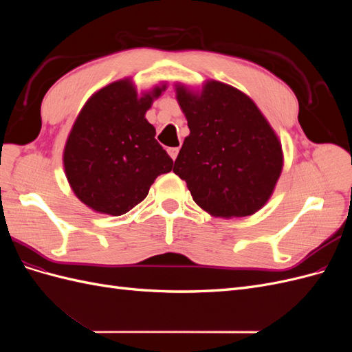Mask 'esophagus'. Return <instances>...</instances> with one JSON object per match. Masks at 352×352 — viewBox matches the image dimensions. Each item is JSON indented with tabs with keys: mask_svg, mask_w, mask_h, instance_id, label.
I'll use <instances>...</instances> for the list:
<instances>
[{
	"mask_svg": "<svg viewBox=\"0 0 352 352\" xmlns=\"http://www.w3.org/2000/svg\"><path fill=\"white\" fill-rule=\"evenodd\" d=\"M167 153H168V155L172 157L173 160H176V157H177V154H179V146H173V148H168L167 150Z\"/></svg>",
	"mask_w": 352,
	"mask_h": 352,
	"instance_id": "obj_1",
	"label": "esophagus"
}]
</instances>
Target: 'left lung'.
<instances>
[{
  "label": "left lung",
  "mask_w": 352,
  "mask_h": 352,
  "mask_svg": "<svg viewBox=\"0 0 352 352\" xmlns=\"http://www.w3.org/2000/svg\"><path fill=\"white\" fill-rule=\"evenodd\" d=\"M189 127L173 172L216 217H245L270 198L282 172L278 136L247 95L208 82L199 97L177 88Z\"/></svg>",
  "instance_id": "1"
}]
</instances>
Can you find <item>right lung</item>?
I'll list each match as a JSON object with an SVG mask.
<instances>
[{"mask_svg":"<svg viewBox=\"0 0 352 352\" xmlns=\"http://www.w3.org/2000/svg\"><path fill=\"white\" fill-rule=\"evenodd\" d=\"M153 95L138 98L127 80L102 88L85 104L65 148V168L76 197L98 212L122 216L148 195L173 160L145 119Z\"/></svg>","mask_w":352,"mask_h":352,"instance_id":"1","label":"right lung"}]
</instances>
